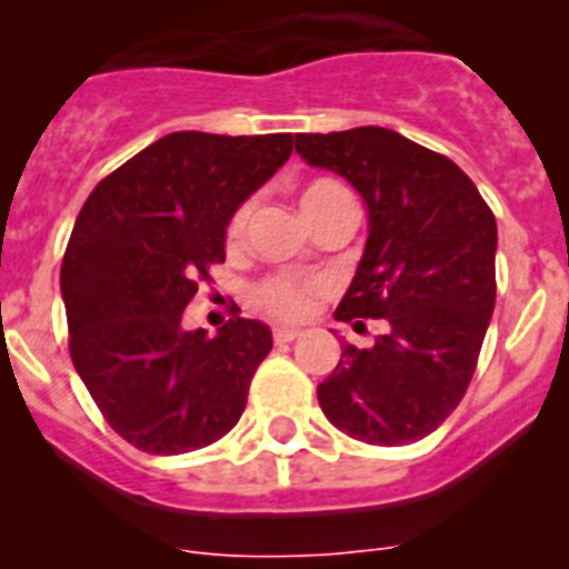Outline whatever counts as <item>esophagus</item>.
<instances>
[{
	"label": "esophagus",
	"instance_id": "obj_1",
	"mask_svg": "<svg viewBox=\"0 0 569 569\" xmlns=\"http://www.w3.org/2000/svg\"><path fill=\"white\" fill-rule=\"evenodd\" d=\"M301 330H293V328H276L273 330V341L276 345H288V341L299 339Z\"/></svg>",
	"mask_w": 569,
	"mask_h": 569
}]
</instances>
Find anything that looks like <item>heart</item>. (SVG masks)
<instances>
[{
    "mask_svg": "<svg viewBox=\"0 0 569 569\" xmlns=\"http://www.w3.org/2000/svg\"><path fill=\"white\" fill-rule=\"evenodd\" d=\"M299 204L305 219L316 222L319 216L330 213L336 208H356L353 196L345 184H339L336 179H313L305 188L299 190ZM250 219V202L239 204L233 210L228 222V241L236 244L244 236V228H248ZM321 290V284L316 279H305V276L293 273H276L261 279L253 290V301L261 310H268L276 319H301L313 308L316 293Z\"/></svg>",
    "mask_w": 569,
    "mask_h": 569,
    "instance_id": "obj_1",
    "label": "heart"
}]
</instances>
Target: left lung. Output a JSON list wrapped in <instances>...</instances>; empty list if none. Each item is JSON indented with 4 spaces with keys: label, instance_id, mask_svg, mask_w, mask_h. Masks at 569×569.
Instances as JSON below:
<instances>
[{
    "label": "left lung",
    "instance_id": "8db88e82",
    "mask_svg": "<svg viewBox=\"0 0 569 569\" xmlns=\"http://www.w3.org/2000/svg\"><path fill=\"white\" fill-rule=\"evenodd\" d=\"M296 153L367 204V244L336 319H385L345 345L319 385L330 425L367 445H413L453 413L496 308V216L470 176L396 130L296 133ZM361 325V321H356Z\"/></svg>",
    "mask_w": 569,
    "mask_h": 569
}]
</instances>
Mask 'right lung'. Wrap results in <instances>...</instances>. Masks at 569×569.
<instances>
[{
    "label": "right lung",
    "mask_w": 569,
    "mask_h": 569,
    "mask_svg": "<svg viewBox=\"0 0 569 569\" xmlns=\"http://www.w3.org/2000/svg\"><path fill=\"white\" fill-rule=\"evenodd\" d=\"M290 150V133L179 130L104 176L79 210L59 276L70 359L108 425L144 453L208 447L244 413L270 328L233 316L208 336L182 316L224 261L233 210Z\"/></svg>",
    "instance_id": "right-lung-1"
}]
</instances>
